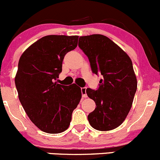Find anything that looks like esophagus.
<instances>
[{
	"mask_svg": "<svg viewBox=\"0 0 160 160\" xmlns=\"http://www.w3.org/2000/svg\"><path fill=\"white\" fill-rule=\"evenodd\" d=\"M86 90H87V88H81L82 97H83V98H84L88 97V95H87V93H86Z\"/></svg>",
	"mask_w": 160,
	"mask_h": 160,
	"instance_id": "esophagus-1",
	"label": "esophagus"
}]
</instances>
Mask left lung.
Returning a JSON list of instances; mask_svg holds the SVG:
<instances>
[{
	"instance_id": "1",
	"label": "left lung",
	"mask_w": 160,
	"mask_h": 160,
	"mask_svg": "<svg viewBox=\"0 0 160 160\" xmlns=\"http://www.w3.org/2000/svg\"><path fill=\"white\" fill-rule=\"evenodd\" d=\"M78 46L88 57L92 72L103 77L98 89L86 90L96 104V108L88 116L90 125L99 131L114 129L126 118L137 90L132 60L103 35L80 37Z\"/></svg>"
}]
</instances>
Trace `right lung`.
Masks as SVG:
<instances>
[{
  "label": "right lung",
  "mask_w": 160,
  "mask_h": 160,
  "mask_svg": "<svg viewBox=\"0 0 160 160\" xmlns=\"http://www.w3.org/2000/svg\"><path fill=\"white\" fill-rule=\"evenodd\" d=\"M77 42V35H46L30 46L19 59L14 79L19 101L30 120L46 133L67 130L81 99V89L75 83H57L64 56Z\"/></svg>",
  "instance_id": "1"
}]
</instances>
